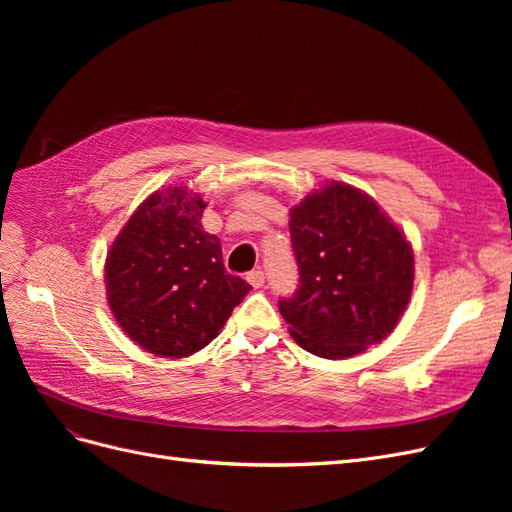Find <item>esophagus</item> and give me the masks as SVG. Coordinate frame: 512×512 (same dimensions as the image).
<instances>
[{"mask_svg": "<svg viewBox=\"0 0 512 512\" xmlns=\"http://www.w3.org/2000/svg\"><path fill=\"white\" fill-rule=\"evenodd\" d=\"M247 282H250L254 288H262L265 286V271H260V269L250 271L247 273Z\"/></svg>", "mask_w": 512, "mask_h": 512, "instance_id": "1", "label": "esophagus"}]
</instances>
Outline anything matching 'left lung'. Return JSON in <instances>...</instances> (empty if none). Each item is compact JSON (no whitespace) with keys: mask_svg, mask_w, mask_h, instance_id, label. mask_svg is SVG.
I'll return each instance as SVG.
<instances>
[{"mask_svg":"<svg viewBox=\"0 0 512 512\" xmlns=\"http://www.w3.org/2000/svg\"><path fill=\"white\" fill-rule=\"evenodd\" d=\"M299 265L280 314L303 350L348 359L389 335L410 301L414 254L376 200L333 181L290 209Z\"/></svg>","mask_w":512,"mask_h":512,"instance_id":"8db88e82","label":"left lung"}]
</instances>
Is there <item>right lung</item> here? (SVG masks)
<instances>
[{
	"mask_svg": "<svg viewBox=\"0 0 512 512\" xmlns=\"http://www.w3.org/2000/svg\"><path fill=\"white\" fill-rule=\"evenodd\" d=\"M207 203L185 185L151 194L106 256L108 305L132 342L181 359L213 342L252 286L224 269Z\"/></svg>",
	"mask_w": 512,
	"mask_h": 512,
	"instance_id": "obj_1",
	"label": "right lung"
}]
</instances>
